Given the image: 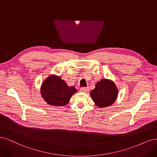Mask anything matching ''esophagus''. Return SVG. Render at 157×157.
Masks as SVG:
<instances>
[{
  "mask_svg": "<svg viewBox=\"0 0 157 157\" xmlns=\"http://www.w3.org/2000/svg\"><path fill=\"white\" fill-rule=\"evenodd\" d=\"M81 92H83V93H87L89 91V88L88 87H82L79 89Z\"/></svg>",
  "mask_w": 157,
  "mask_h": 157,
  "instance_id": "34e87169",
  "label": "esophagus"
}]
</instances>
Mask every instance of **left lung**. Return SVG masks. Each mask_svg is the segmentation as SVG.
I'll return each instance as SVG.
<instances>
[{
  "label": "left lung",
  "mask_w": 157,
  "mask_h": 157,
  "mask_svg": "<svg viewBox=\"0 0 157 157\" xmlns=\"http://www.w3.org/2000/svg\"><path fill=\"white\" fill-rule=\"evenodd\" d=\"M95 105L105 108L112 105L118 96V89L112 80L102 79L95 85L90 93Z\"/></svg>",
  "instance_id": "obj_1"
}]
</instances>
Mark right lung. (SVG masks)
Masks as SVG:
<instances>
[{
  "label": "right lung",
  "mask_w": 157,
  "mask_h": 157,
  "mask_svg": "<svg viewBox=\"0 0 157 157\" xmlns=\"http://www.w3.org/2000/svg\"><path fill=\"white\" fill-rule=\"evenodd\" d=\"M77 92L73 86L69 87L60 77L52 75L45 79L42 84L40 93L44 100L53 106L67 105L72 96Z\"/></svg>",
  "instance_id": "obj_1"
}]
</instances>
